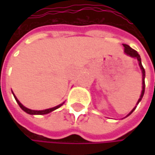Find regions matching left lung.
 <instances>
[{
  "label": "left lung",
  "mask_w": 155,
  "mask_h": 155,
  "mask_svg": "<svg viewBox=\"0 0 155 155\" xmlns=\"http://www.w3.org/2000/svg\"><path fill=\"white\" fill-rule=\"evenodd\" d=\"M123 46H124V52L127 54V55H129L130 57H132V58H137V60H138V62H139V65H140V69H141V71H142V91H141V94H140V97L139 100H138V102H137V104H139L140 102V100L142 98V97H143V95H144V92H145V70L143 68V66H142V64H141V60H140V55L138 54V52L134 50V49H132L129 45H126V44H123ZM135 108L136 107H134V109L132 110V111L128 114V116L130 114H132V112L135 110Z\"/></svg>",
  "instance_id": "8db88e82"
}]
</instances>
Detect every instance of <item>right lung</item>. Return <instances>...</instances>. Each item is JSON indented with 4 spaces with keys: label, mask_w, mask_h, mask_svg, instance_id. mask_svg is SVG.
<instances>
[{
    "label": "right lung",
    "mask_w": 155,
    "mask_h": 155,
    "mask_svg": "<svg viewBox=\"0 0 155 155\" xmlns=\"http://www.w3.org/2000/svg\"><path fill=\"white\" fill-rule=\"evenodd\" d=\"M14 97H15V100H16V102L18 103V104H19V106L21 107L22 110H24L25 112H27V114H30V115H45V114H48V113H50V112H51V111H53V110H57V109H58L59 107H61L63 105V104H59V105H58V106H56V107H53V108H51V109H47V110H30V109H27V108H26L25 106H23L22 104L20 103V101L18 100V99L16 98V97H15V95H14Z\"/></svg>",
    "instance_id": "add662e5"
}]
</instances>
